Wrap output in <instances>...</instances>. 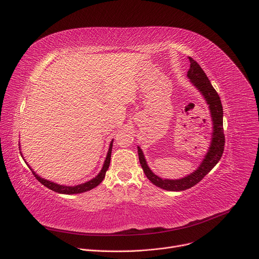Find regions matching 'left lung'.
<instances>
[{"label": "left lung", "instance_id": "8db88e82", "mask_svg": "<svg viewBox=\"0 0 259 259\" xmlns=\"http://www.w3.org/2000/svg\"><path fill=\"white\" fill-rule=\"evenodd\" d=\"M191 65L188 71V78L191 83L199 90V92L205 98L207 104L209 105L210 115L212 119L213 131L211 135V142L209 145L208 152L206 153L203 161L199 167L191 174L184 176L179 179H164L156 175L146 163L143 152L140 146H137V152L139 157L140 165L143 169L145 176L150 179L152 183L158 188H161L166 191L171 192H180L191 189L199 183L219 162L221 156H223L225 149V134H224V110L223 104H221L219 95L216 90L211 85L206 73L199 65L197 61L189 57Z\"/></svg>", "mask_w": 259, "mask_h": 259}]
</instances>
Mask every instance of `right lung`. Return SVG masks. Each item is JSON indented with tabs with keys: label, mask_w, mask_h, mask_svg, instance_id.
Listing matches in <instances>:
<instances>
[{
	"label": "right lung",
	"mask_w": 259,
	"mask_h": 259,
	"mask_svg": "<svg viewBox=\"0 0 259 259\" xmlns=\"http://www.w3.org/2000/svg\"><path fill=\"white\" fill-rule=\"evenodd\" d=\"M113 142L114 140L110 141L109 143V147H108V151H107V155H106V158L104 160V163H103V166L100 170V172L94 177L92 178L91 180L87 181V182H84V183H81V184H78V186H62V184H58V183H55L51 180H47L45 178H42L41 176H39L38 174H36L31 168L30 166L27 164V162L23 159V156L20 152V155L22 157V159L24 160V162L26 163V165L28 166V168L31 170V172L33 173V175L35 176V178L38 179L42 184H44V186L48 189H50L51 191H54L56 193H59V194H64V195H75V194H81V193H85V192H88L94 188H96L98 184L104 179L105 177V173L109 167V163H110V156H112V149H113ZM19 150H20V146H19Z\"/></svg>",
	"instance_id": "right-lung-1"
}]
</instances>
